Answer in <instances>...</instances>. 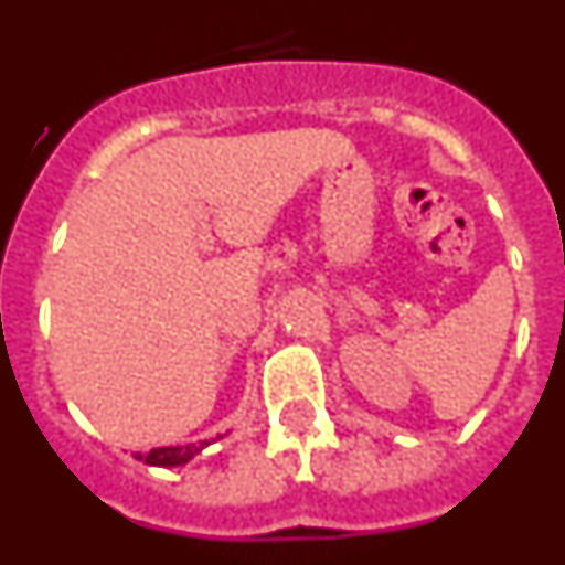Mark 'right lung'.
I'll use <instances>...</instances> for the list:
<instances>
[{
  "instance_id": "right-lung-1",
  "label": "right lung",
  "mask_w": 565,
  "mask_h": 565,
  "mask_svg": "<svg viewBox=\"0 0 565 565\" xmlns=\"http://www.w3.org/2000/svg\"><path fill=\"white\" fill-rule=\"evenodd\" d=\"M203 447H209V441L186 444V447H154V450H149L147 456L135 452V458L143 463H152V467H181V463L192 461V458L198 456Z\"/></svg>"
}]
</instances>
